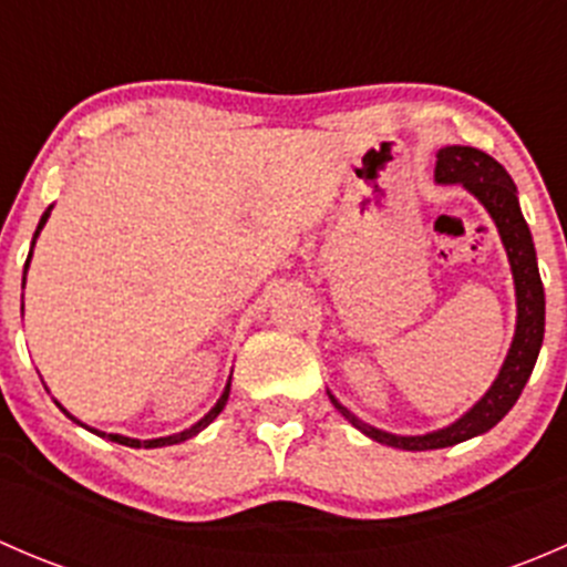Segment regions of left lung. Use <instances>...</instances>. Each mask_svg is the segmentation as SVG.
<instances>
[{
	"label": "left lung",
	"instance_id": "left-lung-1",
	"mask_svg": "<svg viewBox=\"0 0 567 567\" xmlns=\"http://www.w3.org/2000/svg\"><path fill=\"white\" fill-rule=\"evenodd\" d=\"M436 183H461L468 194L483 203L494 219L496 230H499L502 244H505L507 260H511L513 285H516V334H513L511 351H507L505 364H502L499 375L491 384V390L461 416L453 425L442 427V431L422 433V436H394V433L379 431V427L368 425L359 420L357 414L346 409L334 394L329 392L334 409L351 422L357 431L370 436L373 442L386 444V447L398 450H442L453 447V444L466 442V439L480 436V433L491 431L507 411L516 405L518 394L524 384L529 381L532 368L537 362V353L543 346V329H546V296H543L540 271H537L535 244H532V233L524 221L522 208H518L516 183L507 175L496 158L488 153L477 151V147L447 145L436 153Z\"/></svg>",
	"mask_w": 567,
	"mask_h": 567
}]
</instances>
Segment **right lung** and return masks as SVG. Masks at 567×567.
<instances>
[{
  "label": "right lung",
  "instance_id": "add662e5",
  "mask_svg": "<svg viewBox=\"0 0 567 567\" xmlns=\"http://www.w3.org/2000/svg\"><path fill=\"white\" fill-rule=\"evenodd\" d=\"M49 214H51V205L49 208H45V214L40 216V221H38V230H35V238L40 236V230H43V225H45V219H49ZM35 238H32V247H35ZM30 260H32V251H30V257H27V266H30ZM27 266H24V279H27ZM227 398H230V381H227V386H225V392H221V398L216 400V405L214 409L208 411V414L203 416V420L199 422H194L192 427H188V431H181V433H175V436H162V439H147V442H140V439H128V436H120V433H101V431H93V427H87V425H82V422L76 420V416H71L68 414L65 409H62L60 403V409L65 411L68 416H71L73 422H76V425H82V427H87V431H93V433H99V436H104V439H109V442H117V444H125V447H145V450H153V447H167V444H181V442H186V439H192V436H197L199 431H203V427H208L210 422L216 420V416H219V411L225 409V403H227Z\"/></svg>",
  "mask_w": 567,
  "mask_h": 567
}]
</instances>
